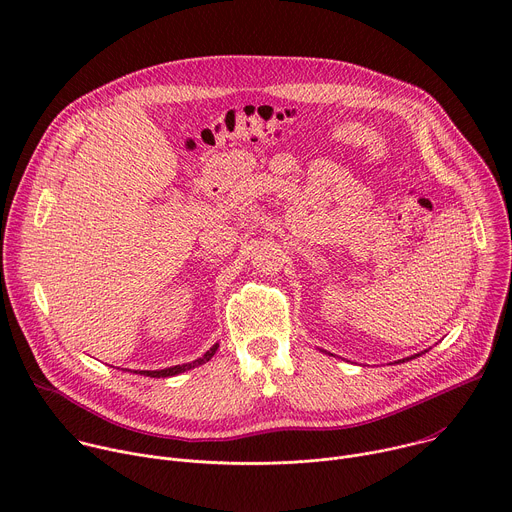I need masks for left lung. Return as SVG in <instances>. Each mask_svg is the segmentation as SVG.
I'll list each match as a JSON object with an SVG mask.
<instances>
[{"instance_id":"8db88e82","label":"left lung","mask_w":512,"mask_h":512,"mask_svg":"<svg viewBox=\"0 0 512 512\" xmlns=\"http://www.w3.org/2000/svg\"><path fill=\"white\" fill-rule=\"evenodd\" d=\"M415 356H419V354H415ZM415 356H411V358H415ZM405 360H409V358H403V362H405Z\"/></svg>"}]
</instances>
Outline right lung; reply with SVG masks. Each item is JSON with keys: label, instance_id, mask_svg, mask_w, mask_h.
<instances>
[{"label": "right lung", "instance_id": "obj_1", "mask_svg": "<svg viewBox=\"0 0 512 512\" xmlns=\"http://www.w3.org/2000/svg\"><path fill=\"white\" fill-rule=\"evenodd\" d=\"M216 348H218V344H214L210 350H206V352H204V356H200V358H196V360H192V362H186V364H176V367H168V369H160V371H139V375H143V377H154V379H164V377H174V375H180V373H184V371H190V369L198 367V364H204V362H208V360L214 356Z\"/></svg>", "mask_w": 512, "mask_h": 512}]
</instances>
